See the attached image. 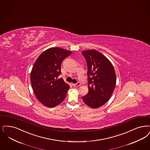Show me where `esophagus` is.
<instances>
[{
	"label": "esophagus",
	"mask_w": 150,
	"mask_h": 150,
	"mask_svg": "<svg viewBox=\"0 0 150 150\" xmlns=\"http://www.w3.org/2000/svg\"><path fill=\"white\" fill-rule=\"evenodd\" d=\"M72 85L74 87H78V86H79L80 85V83H77L76 84H72Z\"/></svg>",
	"instance_id": "34e87169"
}]
</instances>
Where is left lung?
<instances>
[{"label":"left lung","instance_id":"1","mask_svg":"<svg viewBox=\"0 0 150 150\" xmlns=\"http://www.w3.org/2000/svg\"><path fill=\"white\" fill-rule=\"evenodd\" d=\"M88 66V94L83 102L91 108L104 105L111 97L116 84L114 67L110 61L95 50L82 52Z\"/></svg>","mask_w":150,"mask_h":150}]
</instances>
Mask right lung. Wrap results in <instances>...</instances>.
<instances>
[{
  "instance_id": "obj_1",
  "label": "right lung",
  "mask_w": 150,
  "mask_h": 150,
  "mask_svg": "<svg viewBox=\"0 0 150 150\" xmlns=\"http://www.w3.org/2000/svg\"><path fill=\"white\" fill-rule=\"evenodd\" d=\"M71 54L59 47L48 48L37 58L30 73L32 88L37 99L44 105L52 108L65 99L70 86L62 78L61 62Z\"/></svg>"
}]
</instances>
